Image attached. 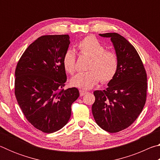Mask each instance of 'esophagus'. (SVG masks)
<instances>
[{"label":"esophagus","mask_w":160,"mask_h":160,"mask_svg":"<svg viewBox=\"0 0 160 160\" xmlns=\"http://www.w3.org/2000/svg\"><path fill=\"white\" fill-rule=\"evenodd\" d=\"M87 93H88V92H87V91H85V90H80V94L81 97L84 96V95H85V94H86Z\"/></svg>","instance_id":"1"}]
</instances>
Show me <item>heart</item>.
Instances as JSON below:
<instances>
[{
	"instance_id": "heart-1",
	"label": "heart",
	"mask_w": 160,
	"mask_h": 160,
	"mask_svg": "<svg viewBox=\"0 0 160 160\" xmlns=\"http://www.w3.org/2000/svg\"><path fill=\"white\" fill-rule=\"evenodd\" d=\"M80 52L90 56L88 69L85 72L78 73L70 80L71 85L82 90H89L100 80L107 82L113 79L117 72L118 61L114 51L107 50L105 46L96 37L88 36L78 44ZM76 57L73 51L68 50L65 53L63 65L65 70L70 75L76 70Z\"/></svg>"
}]
</instances>
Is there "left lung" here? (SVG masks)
Here are the masks:
<instances>
[{"label":"left lung","instance_id":"obj_1","mask_svg":"<svg viewBox=\"0 0 160 160\" xmlns=\"http://www.w3.org/2000/svg\"><path fill=\"white\" fill-rule=\"evenodd\" d=\"M99 36L110 38L118 66L106 90L94 92L92 112L100 128L117 132L131 126L142 111L147 97V74L137 51L128 40L117 33Z\"/></svg>","mask_w":160,"mask_h":160}]
</instances>
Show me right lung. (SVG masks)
<instances>
[{
    "label": "right lung",
    "instance_id": "1",
    "mask_svg": "<svg viewBox=\"0 0 160 160\" xmlns=\"http://www.w3.org/2000/svg\"><path fill=\"white\" fill-rule=\"evenodd\" d=\"M70 44L68 34L45 35L29 46L15 69V94L24 115L34 128L47 133L68 122L76 88L65 90L63 59Z\"/></svg>",
    "mask_w": 160,
    "mask_h": 160
}]
</instances>
